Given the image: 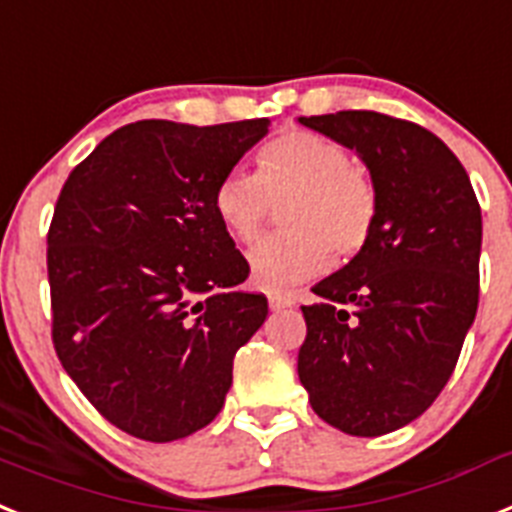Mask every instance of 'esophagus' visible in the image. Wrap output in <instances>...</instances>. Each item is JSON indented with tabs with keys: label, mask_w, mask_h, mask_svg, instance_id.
<instances>
[{
	"label": "esophagus",
	"mask_w": 512,
	"mask_h": 512,
	"mask_svg": "<svg viewBox=\"0 0 512 512\" xmlns=\"http://www.w3.org/2000/svg\"><path fill=\"white\" fill-rule=\"evenodd\" d=\"M292 303H295V300H292L290 295H279V292H274V295H269V308H272V310L292 308Z\"/></svg>",
	"instance_id": "esophagus-1"
}]
</instances>
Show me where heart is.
<instances>
[{"label": "heart", "instance_id": "obj_1", "mask_svg": "<svg viewBox=\"0 0 512 512\" xmlns=\"http://www.w3.org/2000/svg\"><path fill=\"white\" fill-rule=\"evenodd\" d=\"M214 214L238 246L264 235L274 207L285 233L251 253L253 279L264 290H287L318 277L334 261L355 259L378 220L373 178L352 165L334 139L308 129L282 131L256 155V173L230 170L212 196Z\"/></svg>", "mask_w": 512, "mask_h": 512}]
</instances>
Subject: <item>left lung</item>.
<instances>
[{"instance_id": "left-lung-1", "label": "left lung", "mask_w": 512, "mask_h": 512, "mask_svg": "<svg viewBox=\"0 0 512 512\" xmlns=\"http://www.w3.org/2000/svg\"><path fill=\"white\" fill-rule=\"evenodd\" d=\"M362 157L378 191L368 246L303 305L300 383L336 430L378 438L427 412L479 305L482 209L464 165L425 126L375 111L300 116Z\"/></svg>"}]
</instances>
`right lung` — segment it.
<instances>
[{"label":"right lung","mask_w":512,"mask_h":512,"mask_svg":"<svg viewBox=\"0 0 512 512\" xmlns=\"http://www.w3.org/2000/svg\"><path fill=\"white\" fill-rule=\"evenodd\" d=\"M269 119L137 121L69 173L48 227L51 339L87 401L119 430L170 443L209 425L233 357L264 323L248 261L214 214L222 176Z\"/></svg>","instance_id":"right-lung-1"}]
</instances>
